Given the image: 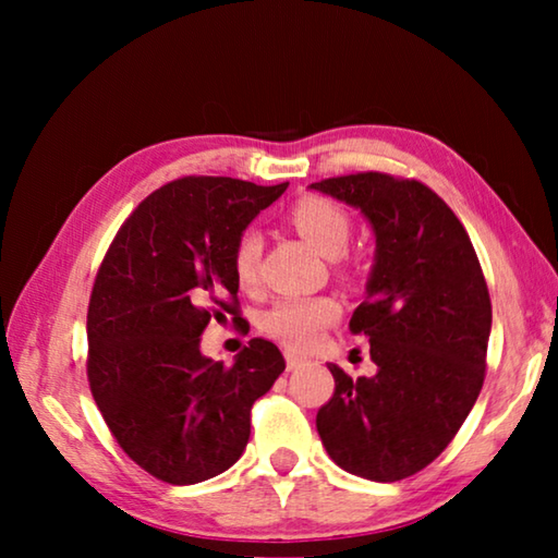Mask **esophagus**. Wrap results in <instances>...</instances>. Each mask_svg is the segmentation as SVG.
Wrapping results in <instances>:
<instances>
[{"mask_svg":"<svg viewBox=\"0 0 558 558\" xmlns=\"http://www.w3.org/2000/svg\"><path fill=\"white\" fill-rule=\"evenodd\" d=\"M286 364H288V372H292V369H300V366L305 364V359L295 352H286Z\"/></svg>","mask_w":558,"mask_h":558,"instance_id":"esophagus-1","label":"esophagus"}]
</instances>
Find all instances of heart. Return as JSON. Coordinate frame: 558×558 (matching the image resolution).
Wrapping results in <instances>:
<instances>
[{"mask_svg": "<svg viewBox=\"0 0 558 558\" xmlns=\"http://www.w3.org/2000/svg\"><path fill=\"white\" fill-rule=\"evenodd\" d=\"M288 219L302 239L325 256L342 253L349 233H352V221H349L347 211L325 196H302L290 206ZM258 235L243 233L231 253V268L241 288L251 290L258 286ZM339 315H342V305L335 295L282 298L263 315L260 329L276 342L302 352V349L313 347L323 329L332 325Z\"/></svg>", "mask_w": 558, "mask_h": 558, "instance_id": "heart-1", "label": "heart"}]
</instances>
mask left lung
<instances>
[{
    "mask_svg": "<svg viewBox=\"0 0 558 558\" xmlns=\"http://www.w3.org/2000/svg\"><path fill=\"white\" fill-rule=\"evenodd\" d=\"M376 233L366 300L349 319L369 337L372 379L329 364L335 393L317 433L339 468L396 483L456 438L485 381L493 302L465 226L426 184L384 172L315 182Z\"/></svg>",
    "mask_w": 558,
    "mask_h": 558,
    "instance_id": "1",
    "label": "left lung"
}]
</instances>
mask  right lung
<instances>
[{"instance_id":"right-lung-1","label":"right lung","mask_w":558,"mask_h":558,"mask_svg":"<svg viewBox=\"0 0 558 558\" xmlns=\"http://www.w3.org/2000/svg\"><path fill=\"white\" fill-rule=\"evenodd\" d=\"M286 189L174 179L140 202L100 263L88 305L90 393L118 446L162 483L229 470L248 442L253 403L286 369L268 339H251L231 366L199 349L211 319L248 325L231 253Z\"/></svg>"}]
</instances>
